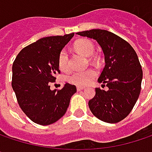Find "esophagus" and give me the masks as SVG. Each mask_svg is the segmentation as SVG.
I'll return each instance as SVG.
<instances>
[{
	"mask_svg": "<svg viewBox=\"0 0 152 152\" xmlns=\"http://www.w3.org/2000/svg\"><path fill=\"white\" fill-rule=\"evenodd\" d=\"M84 89V87H83V86H77L76 87V90L77 91H82V90H83Z\"/></svg>",
	"mask_w": 152,
	"mask_h": 152,
	"instance_id": "1",
	"label": "esophagus"
}]
</instances>
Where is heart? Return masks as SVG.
I'll return each instance as SVG.
<instances>
[{
  "label": "heart",
  "mask_w": 152,
  "mask_h": 152,
  "mask_svg": "<svg viewBox=\"0 0 152 152\" xmlns=\"http://www.w3.org/2000/svg\"><path fill=\"white\" fill-rule=\"evenodd\" d=\"M74 48L76 52L82 53L84 56H91L95 51L94 44L89 39H79L75 42ZM58 67L63 72H68L70 69L69 57L68 52L63 49L59 53L58 55ZM97 73L93 69H88L83 71H74L67 76V81L69 83L77 86H85L91 83Z\"/></svg>",
  "instance_id": "1"
}]
</instances>
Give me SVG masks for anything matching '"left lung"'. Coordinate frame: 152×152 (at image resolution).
Segmentation results:
<instances>
[{
    "instance_id": "8db88e82",
    "label": "left lung",
    "mask_w": 152,
    "mask_h": 152,
    "mask_svg": "<svg viewBox=\"0 0 152 152\" xmlns=\"http://www.w3.org/2000/svg\"><path fill=\"white\" fill-rule=\"evenodd\" d=\"M77 35L95 39L105 54V68L98 79L108 91L96 88L89 101L94 116L102 121L117 123L132 111L141 91L142 70L134 48L126 40L106 30L93 29Z\"/></svg>"
}]
</instances>
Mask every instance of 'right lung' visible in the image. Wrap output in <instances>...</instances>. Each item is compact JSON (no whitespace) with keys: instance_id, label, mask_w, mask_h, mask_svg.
I'll return each mask as SVG.
<instances>
[{"instance_id":"add662e5","label":"right lung","mask_w":152,"mask_h":152,"mask_svg":"<svg viewBox=\"0 0 152 152\" xmlns=\"http://www.w3.org/2000/svg\"><path fill=\"white\" fill-rule=\"evenodd\" d=\"M75 33L51 36L23 48L12 65L11 85L20 108L35 123L50 125L61 119L69 106L76 85L50 90L60 74L58 55Z\"/></svg>"}]
</instances>
